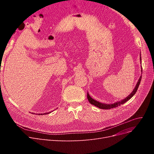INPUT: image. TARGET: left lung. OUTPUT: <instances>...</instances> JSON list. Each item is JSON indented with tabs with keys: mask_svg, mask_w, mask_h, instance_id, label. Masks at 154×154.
I'll return each instance as SVG.
<instances>
[{
	"mask_svg": "<svg viewBox=\"0 0 154 154\" xmlns=\"http://www.w3.org/2000/svg\"><path fill=\"white\" fill-rule=\"evenodd\" d=\"M141 54H140V62H141ZM142 63V62H141ZM141 72H142V68L141 67ZM141 79H142V75H140L139 79L138 80V82H137L134 89L133 90V91L132 92V93H131V94L128 95L126 98H125L124 99H122V100H120L118 102H116L114 103H112V104H107V103H103L101 102H99L98 101H97L94 99H93L90 96L89 94L87 92V99L89 101V102L91 103V104L94 105V106H96L97 107H99V109H112V108H115L117 107L118 106H120V105L124 104L126 102H127L128 100H130L132 97L135 95V94L136 93L137 89H138L139 86L140 85V81H141Z\"/></svg>",
	"mask_w": 154,
	"mask_h": 154,
	"instance_id": "obj_1",
	"label": "left lung"
}]
</instances>
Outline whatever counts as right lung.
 <instances>
[{
    "instance_id": "obj_1",
    "label": "right lung",
    "mask_w": 154,
    "mask_h": 154,
    "mask_svg": "<svg viewBox=\"0 0 154 154\" xmlns=\"http://www.w3.org/2000/svg\"><path fill=\"white\" fill-rule=\"evenodd\" d=\"M51 112H47V113H44V114H38V115H44V114H49V113H51Z\"/></svg>"
}]
</instances>
